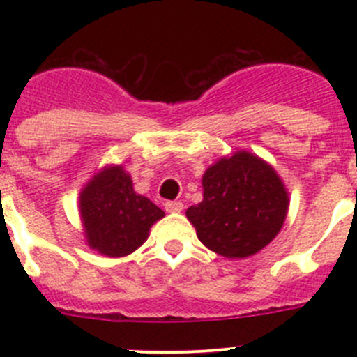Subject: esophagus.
<instances>
[{
	"mask_svg": "<svg viewBox=\"0 0 357 357\" xmlns=\"http://www.w3.org/2000/svg\"><path fill=\"white\" fill-rule=\"evenodd\" d=\"M165 211L167 212H181L183 211V202H179V200H174V202H165Z\"/></svg>",
	"mask_w": 357,
	"mask_h": 357,
	"instance_id": "34e87169",
	"label": "esophagus"
}]
</instances>
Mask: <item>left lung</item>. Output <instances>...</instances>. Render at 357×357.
I'll return each mask as SVG.
<instances>
[{
	"instance_id": "left-lung-1",
	"label": "left lung",
	"mask_w": 357,
	"mask_h": 357,
	"mask_svg": "<svg viewBox=\"0 0 357 357\" xmlns=\"http://www.w3.org/2000/svg\"><path fill=\"white\" fill-rule=\"evenodd\" d=\"M204 199L186 211L208 250L245 259L273 242L289 212V192L269 162L236 150L208 165L202 176Z\"/></svg>"
}]
</instances>
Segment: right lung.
Returning <instances> with one entry per match:
<instances>
[{
	"label": "right lung",
	"instance_id": "obj_1",
	"mask_svg": "<svg viewBox=\"0 0 357 357\" xmlns=\"http://www.w3.org/2000/svg\"><path fill=\"white\" fill-rule=\"evenodd\" d=\"M79 214L88 247L105 257L132 254L165 215L152 200L135 192L131 174L121 164L105 165L82 186Z\"/></svg>",
	"mask_w": 357,
	"mask_h": 357
}]
</instances>
